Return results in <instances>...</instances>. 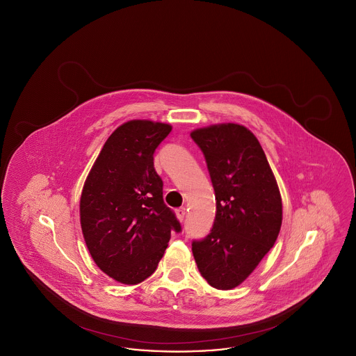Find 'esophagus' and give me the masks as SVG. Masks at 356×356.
<instances>
[{
  "label": "esophagus",
  "instance_id": "esophagus-1",
  "mask_svg": "<svg viewBox=\"0 0 356 356\" xmlns=\"http://www.w3.org/2000/svg\"><path fill=\"white\" fill-rule=\"evenodd\" d=\"M175 212H176V216H177L179 220H184V218H186V208H177Z\"/></svg>",
  "mask_w": 356,
  "mask_h": 356
}]
</instances>
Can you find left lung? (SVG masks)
Listing matches in <instances>:
<instances>
[{"label": "left lung", "mask_w": 356, "mask_h": 356, "mask_svg": "<svg viewBox=\"0 0 356 356\" xmlns=\"http://www.w3.org/2000/svg\"><path fill=\"white\" fill-rule=\"evenodd\" d=\"M203 151L216 197L211 234L192 243L204 279L218 289L240 286L279 236L280 191L256 136L235 122L191 132Z\"/></svg>", "instance_id": "8db88e82"}]
</instances>
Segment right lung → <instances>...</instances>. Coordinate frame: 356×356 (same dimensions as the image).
<instances>
[{
    "instance_id": "add662e5",
    "label": "right lung",
    "mask_w": 356,
    "mask_h": 356,
    "mask_svg": "<svg viewBox=\"0 0 356 356\" xmlns=\"http://www.w3.org/2000/svg\"><path fill=\"white\" fill-rule=\"evenodd\" d=\"M170 124L131 120L108 137L89 170L80 199L88 251L104 273L135 286L156 271L170 231L181 227L163 199L153 153Z\"/></svg>"
}]
</instances>
